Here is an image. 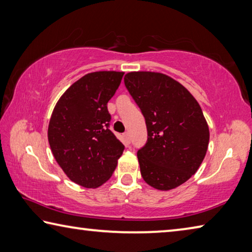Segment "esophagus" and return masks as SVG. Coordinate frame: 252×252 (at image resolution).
<instances>
[{
  "label": "esophagus",
  "mask_w": 252,
  "mask_h": 252,
  "mask_svg": "<svg viewBox=\"0 0 252 252\" xmlns=\"http://www.w3.org/2000/svg\"><path fill=\"white\" fill-rule=\"evenodd\" d=\"M124 138H125V140L127 143H130V136H129V133H125L124 134Z\"/></svg>",
  "instance_id": "1"
}]
</instances>
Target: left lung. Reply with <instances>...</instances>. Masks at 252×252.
I'll return each instance as SVG.
<instances>
[{
	"label": "left lung",
	"mask_w": 252,
	"mask_h": 252,
	"mask_svg": "<svg viewBox=\"0 0 252 252\" xmlns=\"http://www.w3.org/2000/svg\"><path fill=\"white\" fill-rule=\"evenodd\" d=\"M124 82L146 121L148 139L137 153L142 177L158 190H171L196 173L208 149L200 105L166 74L129 72Z\"/></svg>",
	"instance_id": "left-lung-1"
}]
</instances>
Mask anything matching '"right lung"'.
I'll return each instance as SVG.
<instances>
[{"label":"right lung","mask_w":252,"mask_h":252,"mask_svg":"<svg viewBox=\"0 0 252 252\" xmlns=\"http://www.w3.org/2000/svg\"><path fill=\"white\" fill-rule=\"evenodd\" d=\"M124 72L100 70L84 75L57 100L47 138L57 164L73 183L97 188L112 177L124 145L108 128V100Z\"/></svg>","instance_id":"1"}]
</instances>
